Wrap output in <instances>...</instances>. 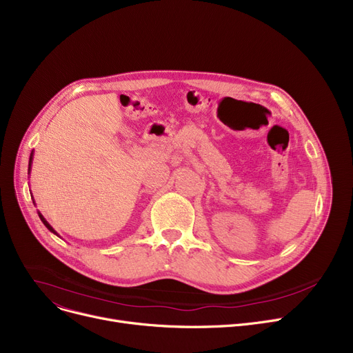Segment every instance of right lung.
<instances>
[{
	"label": "right lung",
	"instance_id": "1",
	"mask_svg": "<svg viewBox=\"0 0 353 353\" xmlns=\"http://www.w3.org/2000/svg\"><path fill=\"white\" fill-rule=\"evenodd\" d=\"M32 156H34V152H31V154H30V161H28V174H30V172H31V164H32ZM39 216H40V219H41V221H43V223H44V226L50 230V232H52L54 234H57V232H55L52 228H51V225L48 223V221L44 219V216L39 212ZM59 236V234H57Z\"/></svg>",
	"mask_w": 353,
	"mask_h": 353
}]
</instances>
